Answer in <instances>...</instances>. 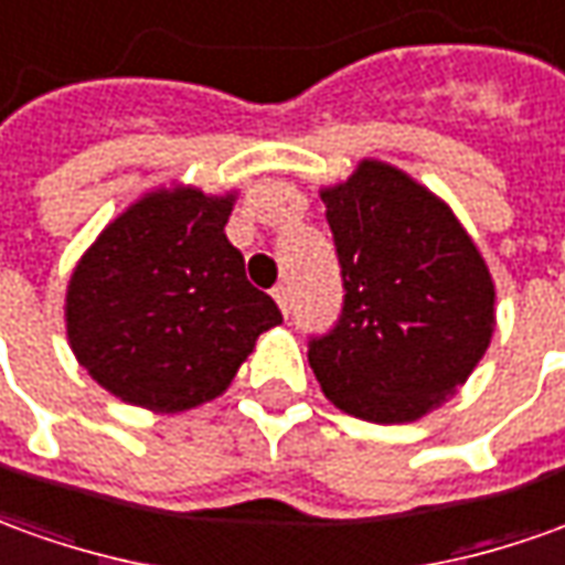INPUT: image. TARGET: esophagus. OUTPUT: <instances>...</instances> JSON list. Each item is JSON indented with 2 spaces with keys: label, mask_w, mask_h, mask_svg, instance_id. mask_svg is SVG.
<instances>
[{
  "label": "esophagus",
  "mask_w": 565,
  "mask_h": 565,
  "mask_svg": "<svg viewBox=\"0 0 565 565\" xmlns=\"http://www.w3.org/2000/svg\"><path fill=\"white\" fill-rule=\"evenodd\" d=\"M274 298H276V305H279V310H282V317H289V289L286 286H276L274 289Z\"/></svg>",
  "instance_id": "1"
}]
</instances>
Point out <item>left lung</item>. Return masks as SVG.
Masks as SVG:
<instances>
[{
    "label": "left lung",
    "mask_w": 565,
    "mask_h": 565,
    "mask_svg": "<svg viewBox=\"0 0 565 565\" xmlns=\"http://www.w3.org/2000/svg\"><path fill=\"white\" fill-rule=\"evenodd\" d=\"M344 301L307 338L322 394L375 424L422 418L461 387L495 329V286L477 245L430 190L365 159L322 190Z\"/></svg>",
    "instance_id": "1"
}]
</instances>
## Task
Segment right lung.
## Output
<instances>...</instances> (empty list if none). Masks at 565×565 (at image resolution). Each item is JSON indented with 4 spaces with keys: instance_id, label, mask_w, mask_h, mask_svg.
<instances>
[{
    "instance_id": "add662e5",
    "label": "right lung",
    "mask_w": 565,
    "mask_h": 565,
    "mask_svg": "<svg viewBox=\"0 0 565 565\" xmlns=\"http://www.w3.org/2000/svg\"><path fill=\"white\" fill-rule=\"evenodd\" d=\"M233 196L150 193L76 264L67 334L88 375L131 406L181 412L227 391L260 332L282 322L245 279L224 224Z\"/></svg>"
}]
</instances>
